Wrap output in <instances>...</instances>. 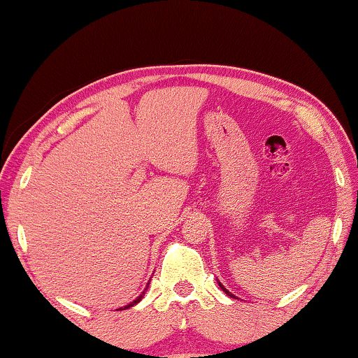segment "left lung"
<instances>
[{
	"label": "left lung",
	"instance_id": "8db88e82",
	"mask_svg": "<svg viewBox=\"0 0 358 358\" xmlns=\"http://www.w3.org/2000/svg\"><path fill=\"white\" fill-rule=\"evenodd\" d=\"M219 285H220V289H222V290H224V292H225V294H227V295H229V296H234V299H235V295H231V294H230V292H229V290H227V289H225V287H224V285H222V284H220V282H219Z\"/></svg>",
	"mask_w": 358,
	"mask_h": 358
}]
</instances>
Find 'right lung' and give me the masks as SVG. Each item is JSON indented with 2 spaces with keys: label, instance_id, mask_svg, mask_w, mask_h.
Here are the masks:
<instances>
[{
  "label": "right lung",
  "instance_id": "add662e5",
  "mask_svg": "<svg viewBox=\"0 0 358 358\" xmlns=\"http://www.w3.org/2000/svg\"><path fill=\"white\" fill-rule=\"evenodd\" d=\"M143 294H144V292H143ZM143 294H141L139 296H138V299H136V300H133V301H131V303L129 305H127V306H124V308H120V310H127V308H129V306H133V305H136V303H139V301H141V299H143Z\"/></svg>",
  "mask_w": 358,
  "mask_h": 358
}]
</instances>
